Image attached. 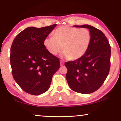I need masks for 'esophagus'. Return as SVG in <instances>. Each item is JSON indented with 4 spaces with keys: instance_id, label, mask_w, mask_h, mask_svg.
<instances>
[{
    "instance_id": "esophagus-1",
    "label": "esophagus",
    "mask_w": 121,
    "mask_h": 121,
    "mask_svg": "<svg viewBox=\"0 0 121 121\" xmlns=\"http://www.w3.org/2000/svg\"><path fill=\"white\" fill-rule=\"evenodd\" d=\"M63 65H64V62H63L61 60L60 61V65L61 66H63Z\"/></svg>"
}]
</instances>
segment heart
Wrapping results in <instances>:
<instances>
[{
    "mask_svg": "<svg viewBox=\"0 0 121 121\" xmlns=\"http://www.w3.org/2000/svg\"><path fill=\"white\" fill-rule=\"evenodd\" d=\"M91 42V32L87 29L62 26L55 30L53 37L44 39V46L52 56L60 55L62 59L77 60L84 55Z\"/></svg>",
    "mask_w": 121,
    "mask_h": 121,
    "instance_id": "1",
    "label": "heart"
}]
</instances>
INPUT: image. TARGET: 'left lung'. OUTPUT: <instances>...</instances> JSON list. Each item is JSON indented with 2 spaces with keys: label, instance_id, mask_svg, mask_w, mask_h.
<instances>
[{
  "label": "left lung",
  "instance_id": "obj_1",
  "mask_svg": "<svg viewBox=\"0 0 121 121\" xmlns=\"http://www.w3.org/2000/svg\"><path fill=\"white\" fill-rule=\"evenodd\" d=\"M73 26L89 29L91 42L86 53L82 57L65 63L68 69L66 79L73 91L89 94L101 87L109 73L110 46L103 32L94 26L88 24Z\"/></svg>",
  "mask_w": 121,
  "mask_h": 121
}]
</instances>
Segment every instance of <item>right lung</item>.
Listing matches in <instances>:
<instances>
[{
    "label": "right lung",
    "instance_id": "right-lung-1",
    "mask_svg": "<svg viewBox=\"0 0 121 121\" xmlns=\"http://www.w3.org/2000/svg\"><path fill=\"white\" fill-rule=\"evenodd\" d=\"M56 25L26 28L12 44V75L20 87L30 95H38L48 91L53 75L60 68L59 59L49 53L43 43Z\"/></svg>",
    "mask_w": 121,
    "mask_h": 121
}]
</instances>
